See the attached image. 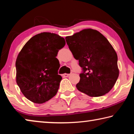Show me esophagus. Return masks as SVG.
Masks as SVG:
<instances>
[{
  "label": "esophagus",
  "instance_id": "obj_1",
  "mask_svg": "<svg viewBox=\"0 0 134 134\" xmlns=\"http://www.w3.org/2000/svg\"><path fill=\"white\" fill-rule=\"evenodd\" d=\"M70 75V74H67V73H65L64 74H63V76L64 77H69Z\"/></svg>",
  "mask_w": 134,
  "mask_h": 134
}]
</instances>
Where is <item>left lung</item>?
Here are the masks:
<instances>
[{
  "label": "left lung",
  "instance_id": "left-lung-1",
  "mask_svg": "<svg viewBox=\"0 0 134 134\" xmlns=\"http://www.w3.org/2000/svg\"><path fill=\"white\" fill-rule=\"evenodd\" d=\"M65 40L83 70L77 89L91 97L102 96L109 92L119 71L117 54L108 40L90 28L68 36Z\"/></svg>",
  "mask_w": 134,
  "mask_h": 134
}]
</instances>
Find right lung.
<instances>
[{
	"label": "right lung",
	"mask_w": 134,
	"mask_h": 134,
	"mask_svg": "<svg viewBox=\"0 0 134 134\" xmlns=\"http://www.w3.org/2000/svg\"><path fill=\"white\" fill-rule=\"evenodd\" d=\"M64 38L50 32L34 36L25 44L16 61L17 85L29 100L43 103L55 96L62 77L58 74L59 49Z\"/></svg>",
	"instance_id": "right-lung-1"
}]
</instances>
